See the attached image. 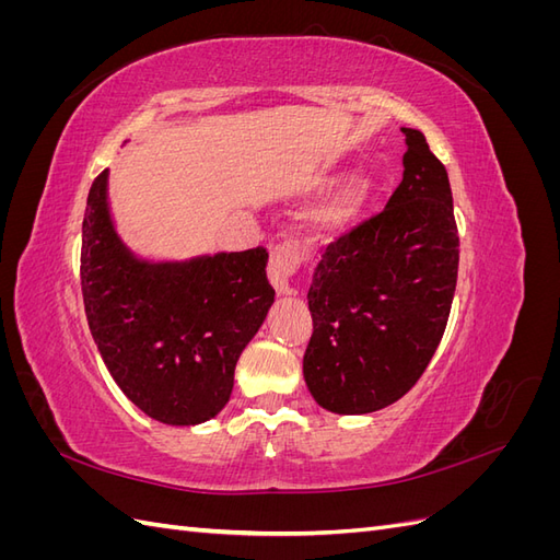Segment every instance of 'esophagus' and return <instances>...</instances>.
Returning <instances> with one entry per match:
<instances>
[{"label":"esophagus","instance_id":"obj_1","mask_svg":"<svg viewBox=\"0 0 560 560\" xmlns=\"http://www.w3.org/2000/svg\"><path fill=\"white\" fill-rule=\"evenodd\" d=\"M296 270V257L290 247L276 249L270 254V264H268V280L276 287L278 294H292V278Z\"/></svg>","mask_w":560,"mask_h":560}]
</instances>
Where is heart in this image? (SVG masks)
I'll use <instances>...</instances> for the list:
<instances>
[{
  "instance_id": "b5f03b06",
  "label": "heart",
  "mask_w": 560,
  "mask_h": 560,
  "mask_svg": "<svg viewBox=\"0 0 560 560\" xmlns=\"http://www.w3.org/2000/svg\"><path fill=\"white\" fill-rule=\"evenodd\" d=\"M338 173L334 167H313V171L303 173L296 182V194L299 196H315L336 182ZM371 189L364 177H348L341 184H336L334 189L322 198L317 206H313L306 214V231L311 238L317 243H329L338 235L348 233L358 219L362 217L366 202H369Z\"/></svg>"
}]
</instances>
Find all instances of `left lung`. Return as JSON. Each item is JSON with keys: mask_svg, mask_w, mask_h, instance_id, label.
Here are the masks:
<instances>
[{"mask_svg": "<svg viewBox=\"0 0 560 560\" xmlns=\"http://www.w3.org/2000/svg\"><path fill=\"white\" fill-rule=\"evenodd\" d=\"M401 132L404 177L385 210L331 243L313 270L303 378L338 416L374 413L409 393L455 294L460 243L446 167L420 130Z\"/></svg>", "mask_w": 560, "mask_h": 560, "instance_id": "8db88e82", "label": "left lung"}]
</instances>
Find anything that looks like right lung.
I'll return each mask as SVG.
<instances>
[{"mask_svg":"<svg viewBox=\"0 0 560 560\" xmlns=\"http://www.w3.org/2000/svg\"><path fill=\"white\" fill-rule=\"evenodd\" d=\"M268 252L154 259L132 252L109 206V171L86 200L81 292L100 358L121 393L163 425L194 428L231 399L235 362L276 290Z\"/></svg>","mask_w":560,"mask_h":560,"instance_id":"obj_1","label":"right lung"}]
</instances>
